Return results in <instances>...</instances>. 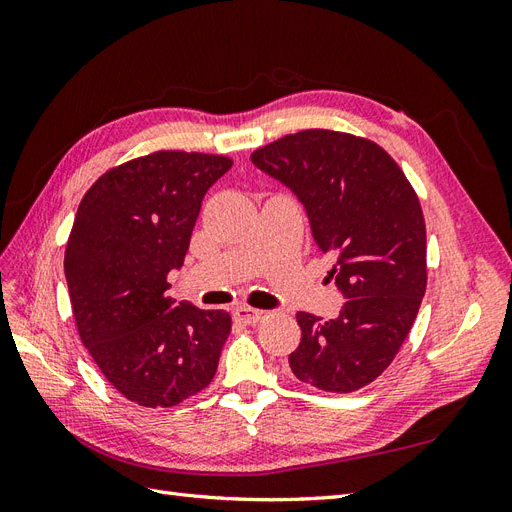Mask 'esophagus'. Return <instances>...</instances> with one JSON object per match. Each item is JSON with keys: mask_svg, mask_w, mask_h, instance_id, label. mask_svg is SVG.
Wrapping results in <instances>:
<instances>
[{"mask_svg": "<svg viewBox=\"0 0 512 512\" xmlns=\"http://www.w3.org/2000/svg\"><path fill=\"white\" fill-rule=\"evenodd\" d=\"M232 316H235V320L241 322V324H254V322H258L262 318V312H260V309L241 305V307L235 309V312H232Z\"/></svg>", "mask_w": 512, "mask_h": 512, "instance_id": "obj_1", "label": "esophagus"}]
</instances>
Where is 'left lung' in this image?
<instances>
[{
  "label": "left lung",
  "instance_id": "1",
  "mask_svg": "<svg viewBox=\"0 0 512 512\" xmlns=\"http://www.w3.org/2000/svg\"><path fill=\"white\" fill-rule=\"evenodd\" d=\"M262 173L301 200L329 280L346 303L333 320L297 314L301 344L292 374L329 393H352L391 365L427 286V237L404 170L376 143L333 130H303L252 153Z\"/></svg>",
  "mask_w": 512,
  "mask_h": 512
}]
</instances>
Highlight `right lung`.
Wrapping results in <instances>:
<instances>
[{
	"instance_id": "1",
	"label": "right lung",
	"mask_w": 512,
	"mask_h": 512,
	"mask_svg": "<svg viewBox=\"0 0 512 512\" xmlns=\"http://www.w3.org/2000/svg\"><path fill=\"white\" fill-rule=\"evenodd\" d=\"M226 156L156 151L104 173L83 196L64 271L81 342L134 404L170 408L213 380L230 333L224 309L175 303L200 203Z\"/></svg>"
}]
</instances>
